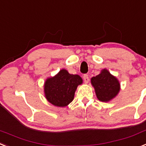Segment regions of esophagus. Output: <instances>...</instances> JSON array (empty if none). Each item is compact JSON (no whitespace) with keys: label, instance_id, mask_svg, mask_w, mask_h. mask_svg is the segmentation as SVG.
Returning <instances> with one entry per match:
<instances>
[{"label":"esophagus","instance_id":"obj_1","mask_svg":"<svg viewBox=\"0 0 146 146\" xmlns=\"http://www.w3.org/2000/svg\"><path fill=\"white\" fill-rule=\"evenodd\" d=\"M83 80H84L85 83H88V81H89V78H88V74H84V75H83Z\"/></svg>","mask_w":146,"mask_h":146}]
</instances>
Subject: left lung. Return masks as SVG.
<instances>
[{"mask_svg":"<svg viewBox=\"0 0 146 146\" xmlns=\"http://www.w3.org/2000/svg\"><path fill=\"white\" fill-rule=\"evenodd\" d=\"M97 98L102 102H109L119 93L120 84L118 80L107 69H103L96 77L91 79Z\"/></svg>","mask_w":146,"mask_h":146,"instance_id":"8db88e82","label":"left lung"}]
</instances>
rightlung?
<instances>
[{
    "instance_id": "add662e5",
    "label": "right lung",
    "mask_w": 146,
    "mask_h": 146,
    "mask_svg": "<svg viewBox=\"0 0 146 146\" xmlns=\"http://www.w3.org/2000/svg\"><path fill=\"white\" fill-rule=\"evenodd\" d=\"M82 83L83 80L79 75L71 74L66 69H61L45 82V97L55 106H66L73 100L76 89Z\"/></svg>"
}]
</instances>
